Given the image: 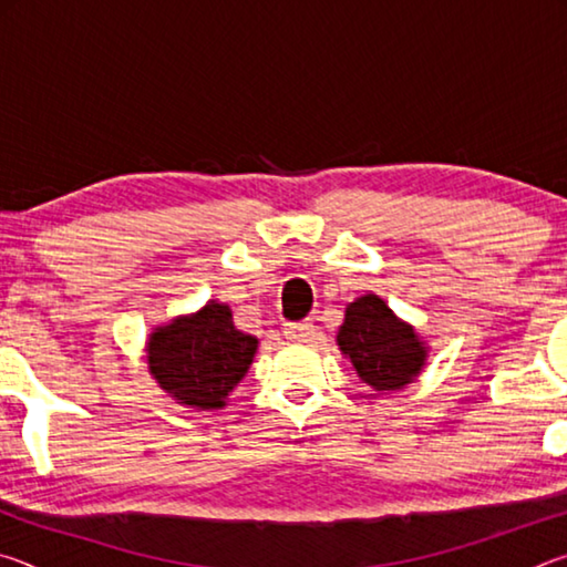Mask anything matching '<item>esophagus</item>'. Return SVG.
Segmentation results:
<instances>
[{"label":"esophagus","instance_id":"obj_1","mask_svg":"<svg viewBox=\"0 0 567 567\" xmlns=\"http://www.w3.org/2000/svg\"><path fill=\"white\" fill-rule=\"evenodd\" d=\"M285 338L292 342H310L315 338V324L312 322H290L285 324Z\"/></svg>","mask_w":567,"mask_h":567}]
</instances>
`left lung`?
Wrapping results in <instances>:
<instances>
[{
  "label": "left lung",
  "instance_id": "1",
  "mask_svg": "<svg viewBox=\"0 0 567 567\" xmlns=\"http://www.w3.org/2000/svg\"><path fill=\"white\" fill-rule=\"evenodd\" d=\"M338 344L358 378L378 392L410 385L427 360V348L415 328L372 292L348 305Z\"/></svg>",
  "mask_w": 567,
  "mask_h": 567
}]
</instances>
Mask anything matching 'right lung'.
<instances>
[{"label":"right lung","mask_w":567,"mask_h":567,"mask_svg":"<svg viewBox=\"0 0 567 567\" xmlns=\"http://www.w3.org/2000/svg\"><path fill=\"white\" fill-rule=\"evenodd\" d=\"M255 352L257 338L237 330L233 310L217 300L155 328L147 340L152 378L179 405L197 410L225 408Z\"/></svg>","instance_id":"obj_1"}]
</instances>
